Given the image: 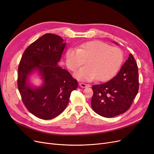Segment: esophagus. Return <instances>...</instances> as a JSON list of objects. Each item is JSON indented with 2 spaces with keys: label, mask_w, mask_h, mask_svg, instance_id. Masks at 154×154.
Wrapping results in <instances>:
<instances>
[{
  "label": "esophagus",
  "mask_w": 154,
  "mask_h": 154,
  "mask_svg": "<svg viewBox=\"0 0 154 154\" xmlns=\"http://www.w3.org/2000/svg\"><path fill=\"white\" fill-rule=\"evenodd\" d=\"M79 85L82 88H85V87H91V85L89 84H87V83H80Z\"/></svg>",
  "instance_id": "1"
}]
</instances>
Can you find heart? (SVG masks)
<instances>
[{
	"mask_svg": "<svg viewBox=\"0 0 154 154\" xmlns=\"http://www.w3.org/2000/svg\"><path fill=\"white\" fill-rule=\"evenodd\" d=\"M123 51L110 47L103 42L93 40L80 45L77 49H69L66 54L67 67L71 71L81 67L87 61V66L75 74L81 80L90 82L109 80L117 72L123 63Z\"/></svg>",
	"mask_w": 154,
	"mask_h": 154,
	"instance_id": "b5f03b06",
	"label": "heart"
}]
</instances>
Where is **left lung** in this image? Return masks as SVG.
Instances as JSON below:
<instances>
[{
	"instance_id": "1",
	"label": "left lung",
	"mask_w": 154,
	"mask_h": 154,
	"mask_svg": "<svg viewBox=\"0 0 154 154\" xmlns=\"http://www.w3.org/2000/svg\"><path fill=\"white\" fill-rule=\"evenodd\" d=\"M114 43L118 44L115 42ZM91 106L96 113L112 118L129 109L139 90L137 63L130 54L118 73L109 82L92 87Z\"/></svg>"
}]
</instances>
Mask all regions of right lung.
Wrapping results in <instances>:
<instances>
[{"label": "right lung", "instance_id": "add662e5", "mask_svg": "<svg viewBox=\"0 0 154 154\" xmlns=\"http://www.w3.org/2000/svg\"><path fill=\"white\" fill-rule=\"evenodd\" d=\"M66 43L60 36L47 33L28 46L18 69V88L24 105L42 119L57 117L66 109L78 82L67 70L58 66ZM37 72L43 84L34 87L29 76Z\"/></svg>", "mask_w": 154, "mask_h": 154}]
</instances>
